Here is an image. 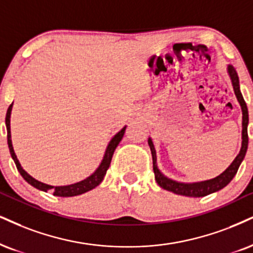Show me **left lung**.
Segmentation results:
<instances>
[{
    "mask_svg": "<svg viewBox=\"0 0 253 253\" xmlns=\"http://www.w3.org/2000/svg\"><path fill=\"white\" fill-rule=\"evenodd\" d=\"M227 74H229L230 80H231V84L233 86V91L238 101L239 105L242 108V146L239 154L237 155V157L233 160L231 164L229 165V168L225 171H223L219 176L214 177V178L208 179V180H202V182H193V183H183V182H177V180L171 179L169 177H167L165 174L161 172V170L157 167V155H156V149L152 142L151 137L148 138L149 146H150L151 155H152V164H154V173H155V179L157 182L158 185L162 189L168 190L176 195L180 196H186V197H204V196L210 195L216 191H219L231 182L233 177L236 176L237 171L241 163L244 160L246 150H248V144H249V137H248V124H249V111L248 107H246V103L243 98V95L241 92V86H239V79L238 75L235 68L231 64L227 65Z\"/></svg>",
    "mask_w": 253,
    "mask_h": 253,
    "instance_id": "left-lung-1",
    "label": "left lung"
}]
</instances>
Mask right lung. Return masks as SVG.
<instances>
[{"mask_svg":"<svg viewBox=\"0 0 253 253\" xmlns=\"http://www.w3.org/2000/svg\"><path fill=\"white\" fill-rule=\"evenodd\" d=\"M12 104L14 102L9 105L8 110H7V115H5V126H7V138H8V146H9V151H10L11 158L14 160L15 164H16V168L18 170V172L21 173V176L23 177L24 180L27 183H29L31 186L34 188L41 190V191L48 192L49 190L54 192V196H57V197H74V196H79L82 195V193H85L90 191V190L95 189L96 186L99 185L102 183L103 178H104L105 173H107V170L109 169L111 163V158L112 155H114L115 149L117 148V145L120 144V142L123 138L124 132H126V126L121 129L116 135H115L109 142V144L105 149L104 156H103L101 163H99L98 168L96 169L93 172L90 174V176L84 178L83 180H80V182H76L74 184H68V185H61V186H55V185H49V184L42 183L40 180H37L31 177L29 173L27 172L23 168L21 167V163L17 160V156L15 154L14 148H12V142H11V131H10V116H11V110H12Z\"/></svg>","mask_w":253,"mask_h":253,"instance_id":"add662e5","label":"right lung"}]
</instances>
